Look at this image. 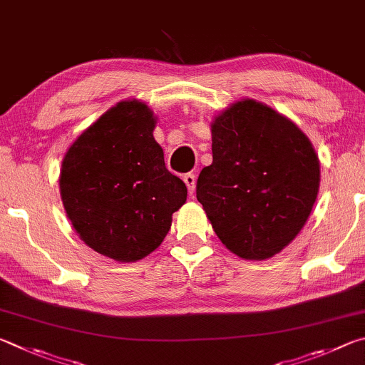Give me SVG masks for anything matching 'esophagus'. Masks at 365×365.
<instances>
[{
	"label": "esophagus",
	"instance_id": "34e87169",
	"mask_svg": "<svg viewBox=\"0 0 365 365\" xmlns=\"http://www.w3.org/2000/svg\"><path fill=\"white\" fill-rule=\"evenodd\" d=\"M184 182H186V186H187V190H189V194L192 195L194 194V190H195V175L194 173H187V175H184Z\"/></svg>",
	"mask_w": 365,
	"mask_h": 365
}]
</instances>
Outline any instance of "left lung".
<instances>
[{
  "instance_id": "obj_1",
  "label": "left lung",
  "mask_w": 365,
  "mask_h": 365,
  "mask_svg": "<svg viewBox=\"0 0 365 365\" xmlns=\"http://www.w3.org/2000/svg\"><path fill=\"white\" fill-rule=\"evenodd\" d=\"M213 163L197 200L240 258L264 259L297 237L317 199L321 170L309 139L261 102H235L212 125Z\"/></svg>"
}]
</instances>
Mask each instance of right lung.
I'll use <instances>...</instances> for the list:
<instances>
[{"label": "right lung", "mask_w": 365, "mask_h": 365, "mask_svg": "<svg viewBox=\"0 0 365 365\" xmlns=\"http://www.w3.org/2000/svg\"><path fill=\"white\" fill-rule=\"evenodd\" d=\"M149 107L123 101L70 145L61 170L68 220L104 257L136 261L162 244L187 187L165 166Z\"/></svg>", "instance_id": "right-lung-1"}]
</instances>
